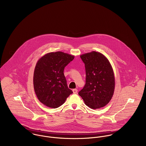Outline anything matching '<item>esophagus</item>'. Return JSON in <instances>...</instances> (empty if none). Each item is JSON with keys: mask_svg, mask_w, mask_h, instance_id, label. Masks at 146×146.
<instances>
[{"mask_svg": "<svg viewBox=\"0 0 146 146\" xmlns=\"http://www.w3.org/2000/svg\"><path fill=\"white\" fill-rule=\"evenodd\" d=\"M72 91H73V93L74 94H77V93H78V89H74L73 90H72Z\"/></svg>", "mask_w": 146, "mask_h": 146, "instance_id": "esophagus-1", "label": "esophagus"}]
</instances>
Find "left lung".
Wrapping results in <instances>:
<instances>
[{"label": "left lung", "instance_id": "left-lung-1", "mask_svg": "<svg viewBox=\"0 0 146 146\" xmlns=\"http://www.w3.org/2000/svg\"><path fill=\"white\" fill-rule=\"evenodd\" d=\"M80 58L85 64L86 83L79 94L90 108L104 107L111 101L115 90L112 67L107 57L100 52L84 53Z\"/></svg>", "mask_w": 146, "mask_h": 146}]
</instances>
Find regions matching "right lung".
Wrapping results in <instances>:
<instances>
[{
  "mask_svg": "<svg viewBox=\"0 0 146 146\" xmlns=\"http://www.w3.org/2000/svg\"><path fill=\"white\" fill-rule=\"evenodd\" d=\"M75 56L62 52H50L37 61L33 83L35 94L45 106L56 108L62 105L73 92L67 85L64 67Z\"/></svg>",
  "mask_w": 146,
  "mask_h": 146,
  "instance_id": "obj_1",
  "label": "right lung"
}]
</instances>
